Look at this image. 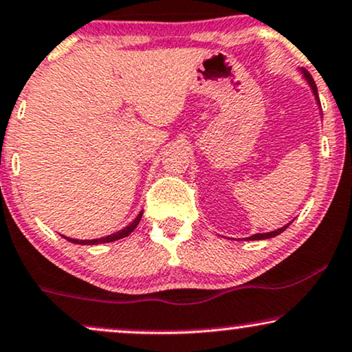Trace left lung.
<instances>
[{
    "label": "left lung",
    "instance_id": "8db88e82",
    "mask_svg": "<svg viewBox=\"0 0 352 352\" xmlns=\"http://www.w3.org/2000/svg\"><path fill=\"white\" fill-rule=\"evenodd\" d=\"M303 75H305V78L308 80V83H310V87H311L313 93H315V96H316V98H318V93H316V85H315V80H313V77H311L310 74H308L307 70H303ZM287 226H289V224H287ZM287 226H282L280 230L272 231V232H264V234H254V236H251V238H248V239H251V241H257V239H269V238H274V236L280 234L282 231H285V230H287Z\"/></svg>",
    "mask_w": 352,
    "mask_h": 352
}]
</instances>
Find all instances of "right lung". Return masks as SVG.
<instances>
[{
	"label": "right lung",
	"instance_id": "right-lung-1",
	"mask_svg": "<svg viewBox=\"0 0 352 352\" xmlns=\"http://www.w3.org/2000/svg\"><path fill=\"white\" fill-rule=\"evenodd\" d=\"M141 217H142V213L139 214V217L135 218L134 221L131 223L128 228H124V230H121V231H118V232H113V234L107 236V238H100V239H83V241H82V239L65 238V236H63V238H65L67 241H70V243H75V244H88V245H91V244H103V243H113V241L121 239V238H126V236H129L131 232H133V231L135 230V226H138L139 221H141Z\"/></svg>",
	"mask_w": 352,
	"mask_h": 352
}]
</instances>
